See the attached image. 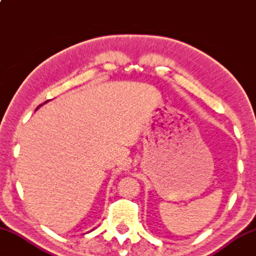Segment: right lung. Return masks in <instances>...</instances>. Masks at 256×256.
Here are the masks:
<instances>
[{"mask_svg":"<svg viewBox=\"0 0 256 256\" xmlns=\"http://www.w3.org/2000/svg\"><path fill=\"white\" fill-rule=\"evenodd\" d=\"M40 106H41V105H40Z\"/></svg>","mask_w":256,"mask_h":256,"instance_id":"add662e5","label":"right lung"}]
</instances>
